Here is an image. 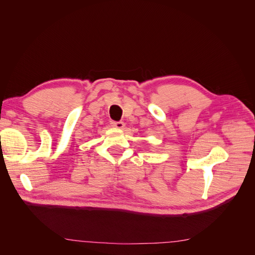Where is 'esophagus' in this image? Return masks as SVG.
<instances>
[{
	"instance_id": "obj_1",
	"label": "esophagus",
	"mask_w": 255,
	"mask_h": 255,
	"mask_svg": "<svg viewBox=\"0 0 255 255\" xmlns=\"http://www.w3.org/2000/svg\"><path fill=\"white\" fill-rule=\"evenodd\" d=\"M111 125L117 128H125V122L123 121H111Z\"/></svg>"
}]
</instances>
